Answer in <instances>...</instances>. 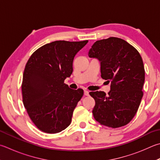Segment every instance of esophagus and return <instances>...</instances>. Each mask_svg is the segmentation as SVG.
<instances>
[{
    "label": "esophagus",
    "mask_w": 160,
    "mask_h": 160,
    "mask_svg": "<svg viewBox=\"0 0 160 160\" xmlns=\"http://www.w3.org/2000/svg\"><path fill=\"white\" fill-rule=\"evenodd\" d=\"M84 94L85 96H89V91H88V90H85V91H84Z\"/></svg>",
    "instance_id": "esophagus-1"
}]
</instances>
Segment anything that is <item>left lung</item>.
Masks as SVG:
<instances>
[{"mask_svg": "<svg viewBox=\"0 0 160 160\" xmlns=\"http://www.w3.org/2000/svg\"><path fill=\"white\" fill-rule=\"evenodd\" d=\"M101 62V76L111 82L108 94L91 92L95 120L111 128L127 125L137 112L143 92L145 69L136 49L125 40L110 37L96 41L88 53Z\"/></svg>", "mask_w": 160, "mask_h": 160, "instance_id": "obj_1", "label": "left lung"}]
</instances>
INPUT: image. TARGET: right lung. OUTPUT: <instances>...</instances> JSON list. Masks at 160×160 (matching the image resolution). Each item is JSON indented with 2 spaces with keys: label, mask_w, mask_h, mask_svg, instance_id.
<instances>
[{
  "label": "right lung",
  "mask_w": 160,
  "mask_h": 160,
  "mask_svg": "<svg viewBox=\"0 0 160 160\" xmlns=\"http://www.w3.org/2000/svg\"><path fill=\"white\" fill-rule=\"evenodd\" d=\"M88 40L48 43L31 54L22 83L23 103L31 121L48 133L62 132L70 125L74 109L84 94L64 83L72 72V62Z\"/></svg>",
  "instance_id": "add662e5"
}]
</instances>
